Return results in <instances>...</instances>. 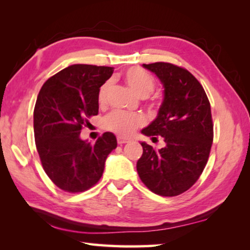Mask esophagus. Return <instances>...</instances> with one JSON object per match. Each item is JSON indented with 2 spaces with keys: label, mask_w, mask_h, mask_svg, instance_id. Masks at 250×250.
Instances as JSON below:
<instances>
[{
  "label": "esophagus",
  "mask_w": 250,
  "mask_h": 250,
  "mask_svg": "<svg viewBox=\"0 0 250 250\" xmlns=\"http://www.w3.org/2000/svg\"><path fill=\"white\" fill-rule=\"evenodd\" d=\"M117 141H118V145H124V143L130 142V139L122 138V137H118V138H117Z\"/></svg>",
  "instance_id": "obj_1"
}]
</instances>
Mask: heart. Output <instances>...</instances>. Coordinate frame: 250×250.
Instances as JSON below:
<instances>
[{"label":"heart","instance_id":"b5f03b06","mask_svg":"<svg viewBox=\"0 0 250 250\" xmlns=\"http://www.w3.org/2000/svg\"><path fill=\"white\" fill-rule=\"evenodd\" d=\"M125 82L138 96L146 98L154 89V78L147 73L138 67H133L125 71ZM111 83L107 82L100 87L98 92V101L100 104H104L107 99ZM145 118L139 113H131L124 111H113L104 117L103 125L111 132H115L121 137H128L138 126L145 124Z\"/></svg>","mask_w":250,"mask_h":250}]
</instances>
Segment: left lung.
Wrapping results in <instances>:
<instances>
[{"label": "left lung", "instance_id": "1", "mask_svg": "<svg viewBox=\"0 0 250 250\" xmlns=\"http://www.w3.org/2000/svg\"><path fill=\"white\" fill-rule=\"evenodd\" d=\"M163 86L158 116L141 130L166 146L156 150L143 141L137 162L141 181L161 196L180 195L198 180L207 163L213 142L210 104L202 84L184 68L168 62L142 65Z\"/></svg>", "mask_w": 250, "mask_h": 250}]
</instances>
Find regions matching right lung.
Here are the masks:
<instances>
[{
    "mask_svg": "<svg viewBox=\"0 0 250 250\" xmlns=\"http://www.w3.org/2000/svg\"><path fill=\"white\" fill-rule=\"evenodd\" d=\"M112 67L75 64L46 82L34 109V134L44 171L59 188L77 193L100 180L116 135L104 132L95 143L80 138L86 118L98 115V92Z\"/></svg>",
    "mask_w": 250,
    "mask_h": 250,
    "instance_id": "obj_1",
    "label": "right lung"
}]
</instances>
